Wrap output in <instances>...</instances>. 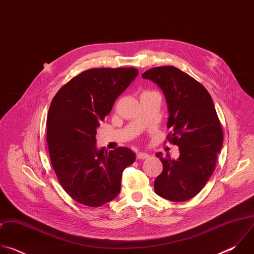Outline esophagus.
Wrapping results in <instances>:
<instances>
[{"mask_svg": "<svg viewBox=\"0 0 254 254\" xmlns=\"http://www.w3.org/2000/svg\"><path fill=\"white\" fill-rule=\"evenodd\" d=\"M149 157H150V155L147 154V153H138L136 155V159L137 160H144V159H148Z\"/></svg>", "mask_w": 254, "mask_h": 254, "instance_id": "obj_1", "label": "esophagus"}]
</instances>
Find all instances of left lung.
Masks as SVG:
<instances>
[{
  "instance_id": "obj_1",
  "label": "left lung",
  "mask_w": 254,
  "mask_h": 254,
  "mask_svg": "<svg viewBox=\"0 0 254 254\" xmlns=\"http://www.w3.org/2000/svg\"><path fill=\"white\" fill-rule=\"evenodd\" d=\"M163 90L169 111L167 139L179 147L178 160L156 156L163 172L155 180V192L170 201L183 202L207 184L223 143V129L211 95L193 77L174 66H159L141 74Z\"/></svg>"
}]
</instances>
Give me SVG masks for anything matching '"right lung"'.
Listing matches in <instances>:
<instances>
[{"mask_svg":"<svg viewBox=\"0 0 254 254\" xmlns=\"http://www.w3.org/2000/svg\"><path fill=\"white\" fill-rule=\"evenodd\" d=\"M137 74L132 67L88 69L52 99L46 123L51 164L65 192L82 205L99 207L114 200L124 170L135 160L127 148L97 150L95 135L99 123Z\"/></svg>","mask_w":254,"mask_h":254,"instance_id":"right-lung-1","label":"right lung"}]
</instances>
